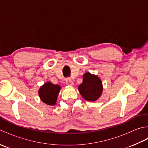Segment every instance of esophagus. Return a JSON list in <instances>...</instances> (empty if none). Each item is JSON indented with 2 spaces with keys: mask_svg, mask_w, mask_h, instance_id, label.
I'll return each mask as SVG.
<instances>
[{
  "mask_svg": "<svg viewBox=\"0 0 148 148\" xmlns=\"http://www.w3.org/2000/svg\"><path fill=\"white\" fill-rule=\"evenodd\" d=\"M65 82H66V84H67V85H69V86L74 85L73 81H72L71 79H66V81H65Z\"/></svg>",
  "mask_w": 148,
  "mask_h": 148,
  "instance_id": "esophagus-1",
  "label": "esophagus"
}]
</instances>
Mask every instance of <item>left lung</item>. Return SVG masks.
<instances>
[{
  "mask_svg": "<svg viewBox=\"0 0 148 148\" xmlns=\"http://www.w3.org/2000/svg\"><path fill=\"white\" fill-rule=\"evenodd\" d=\"M83 77V83L78 86L80 94L88 101H96L102 93L101 79L96 75L90 72L84 74Z\"/></svg>",
  "mask_w": 148,
  "mask_h": 148,
  "instance_id": "8db88e82",
  "label": "left lung"
}]
</instances>
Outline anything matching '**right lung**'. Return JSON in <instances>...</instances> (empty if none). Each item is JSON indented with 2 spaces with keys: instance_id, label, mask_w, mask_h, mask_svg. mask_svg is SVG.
Instances as JSON below:
<instances>
[{
  "instance_id": "add662e5",
  "label": "right lung",
  "mask_w": 148,
  "mask_h": 148,
  "mask_svg": "<svg viewBox=\"0 0 148 148\" xmlns=\"http://www.w3.org/2000/svg\"><path fill=\"white\" fill-rule=\"evenodd\" d=\"M61 87L58 84L47 82L40 87L39 95L42 101L49 106H53L57 100V97Z\"/></svg>"
}]
</instances>
